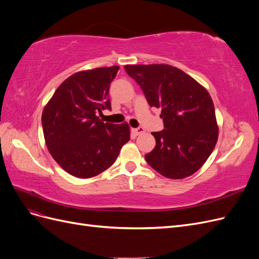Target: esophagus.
I'll return each mask as SVG.
<instances>
[{
    "instance_id": "esophagus-1",
    "label": "esophagus",
    "mask_w": 259,
    "mask_h": 259,
    "mask_svg": "<svg viewBox=\"0 0 259 259\" xmlns=\"http://www.w3.org/2000/svg\"><path fill=\"white\" fill-rule=\"evenodd\" d=\"M145 132V130L143 128V127H137V128H133V133H134V134L136 135V136H138V135H140V134H143V133Z\"/></svg>"
}]
</instances>
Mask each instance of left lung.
I'll use <instances>...</instances> for the list:
<instances>
[{
  "mask_svg": "<svg viewBox=\"0 0 259 259\" xmlns=\"http://www.w3.org/2000/svg\"><path fill=\"white\" fill-rule=\"evenodd\" d=\"M150 107L161 108L164 130L153 132L155 147L145 155L166 178L183 179L199 170L218 139L215 108L206 89L169 65H126Z\"/></svg>",
  "mask_w": 259,
  "mask_h": 259,
  "instance_id": "left-lung-1",
  "label": "left lung"
}]
</instances>
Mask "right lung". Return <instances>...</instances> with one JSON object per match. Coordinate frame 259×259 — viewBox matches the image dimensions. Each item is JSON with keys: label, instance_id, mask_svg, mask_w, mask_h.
<instances>
[{"label": "right lung", "instance_id": "add662e5", "mask_svg": "<svg viewBox=\"0 0 259 259\" xmlns=\"http://www.w3.org/2000/svg\"><path fill=\"white\" fill-rule=\"evenodd\" d=\"M117 66L76 72L62 82L43 109L42 126L53 159L70 175L97 176L115 162L130 140L128 124L101 122L111 109L109 88Z\"/></svg>", "mask_w": 259, "mask_h": 259}]
</instances>
